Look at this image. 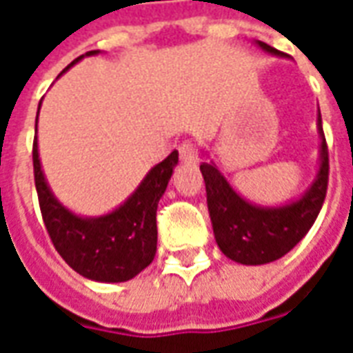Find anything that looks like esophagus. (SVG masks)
Listing matches in <instances>:
<instances>
[{"instance_id": "esophagus-1", "label": "esophagus", "mask_w": 353, "mask_h": 353, "mask_svg": "<svg viewBox=\"0 0 353 353\" xmlns=\"http://www.w3.org/2000/svg\"><path fill=\"white\" fill-rule=\"evenodd\" d=\"M179 159L183 162L199 161V149H196V143L191 141V139H185L183 143L179 145Z\"/></svg>"}]
</instances>
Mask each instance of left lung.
I'll return each mask as SVG.
<instances>
[{
	"label": "left lung",
	"instance_id": "left-lung-1",
	"mask_svg": "<svg viewBox=\"0 0 353 353\" xmlns=\"http://www.w3.org/2000/svg\"><path fill=\"white\" fill-rule=\"evenodd\" d=\"M261 49L281 57L283 52L257 41ZM321 134V162L318 179L303 199L281 208H259L245 202L210 162L200 164L208 196V210L214 225L215 242L229 259L242 265H265L280 259L295 248L310 230L327 194L329 149L318 115Z\"/></svg>",
	"mask_w": 353,
	"mask_h": 353
}]
</instances>
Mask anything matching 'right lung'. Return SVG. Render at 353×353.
Returning <instances> with one entry per match:
<instances>
[{
    "instance_id": "add662e5",
    "label": "right lung",
    "mask_w": 353,
    "mask_h": 353,
    "mask_svg": "<svg viewBox=\"0 0 353 353\" xmlns=\"http://www.w3.org/2000/svg\"><path fill=\"white\" fill-rule=\"evenodd\" d=\"M87 54H96V50ZM81 58L73 60L65 70ZM32 157L43 223L60 257L75 272L96 281H126L153 263L157 253V208L177 164V151H172L147 174L138 191L123 206L96 219L73 215L52 196L43 176L37 138L34 139Z\"/></svg>"
}]
</instances>
